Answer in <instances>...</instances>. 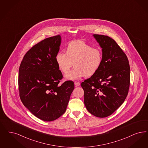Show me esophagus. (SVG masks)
Returning a JSON list of instances; mask_svg holds the SVG:
<instances>
[{"label":"esophagus","instance_id":"obj_1","mask_svg":"<svg viewBox=\"0 0 148 148\" xmlns=\"http://www.w3.org/2000/svg\"><path fill=\"white\" fill-rule=\"evenodd\" d=\"M74 84H75V85L76 86H80V83H79V82H74Z\"/></svg>","mask_w":148,"mask_h":148}]
</instances>
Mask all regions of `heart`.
Here are the masks:
<instances>
[{
    "label": "heart",
    "instance_id": "heart-1",
    "mask_svg": "<svg viewBox=\"0 0 148 148\" xmlns=\"http://www.w3.org/2000/svg\"><path fill=\"white\" fill-rule=\"evenodd\" d=\"M56 60L59 70L66 73L74 64V68L65 75L68 80H75L85 76L90 77L98 71L102 62V53L99 48L82 41H74L69 43L66 53L59 52Z\"/></svg>",
    "mask_w": 148,
    "mask_h": 148
}]
</instances>
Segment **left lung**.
I'll list each match as a JSON object with an SVG mask.
<instances>
[{"label": "left lung", "mask_w": 148, "mask_h": 148, "mask_svg": "<svg viewBox=\"0 0 148 148\" xmlns=\"http://www.w3.org/2000/svg\"><path fill=\"white\" fill-rule=\"evenodd\" d=\"M102 48V62L95 74L82 83L84 104L96 117L112 114L124 102L130 85L128 59L116 41L107 36L93 35Z\"/></svg>", "instance_id": "obj_1"}]
</instances>
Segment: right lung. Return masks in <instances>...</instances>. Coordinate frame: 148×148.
Returning <instances> with one entry per match:
<instances>
[{
  "mask_svg": "<svg viewBox=\"0 0 148 148\" xmlns=\"http://www.w3.org/2000/svg\"><path fill=\"white\" fill-rule=\"evenodd\" d=\"M61 36L46 38L25 54L18 71V90L24 106L36 117L50 122L65 112L74 89L72 81L59 85L63 75L56 57Z\"/></svg>",
  "mask_w": 148,
  "mask_h": 148,
  "instance_id": "right-lung-1",
  "label": "right lung"
}]
</instances>
